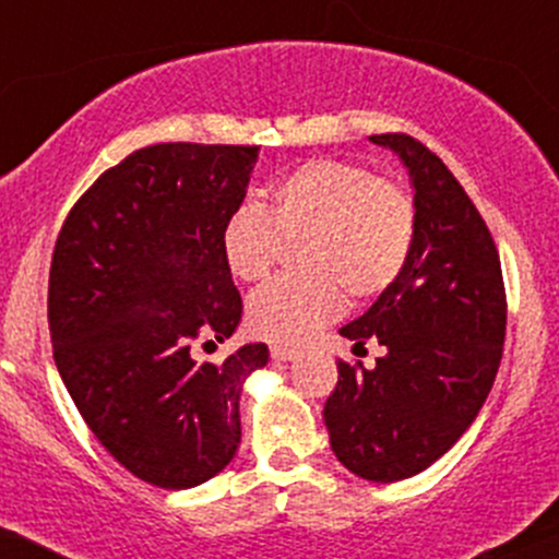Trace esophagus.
Segmentation results:
<instances>
[{
	"label": "esophagus",
	"instance_id": "34e87169",
	"mask_svg": "<svg viewBox=\"0 0 559 559\" xmlns=\"http://www.w3.org/2000/svg\"><path fill=\"white\" fill-rule=\"evenodd\" d=\"M299 349H294V347H284V345H273L270 347V358L273 360H294V358H299Z\"/></svg>",
	"mask_w": 559,
	"mask_h": 559
}]
</instances>
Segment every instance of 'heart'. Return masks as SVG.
I'll return each instance as SVG.
<instances>
[{"label": "heart", "instance_id": "obj_1", "mask_svg": "<svg viewBox=\"0 0 559 559\" xmlns=\"http://www.w3.org/2000/svg\"><path fill=\"white\" fill-rule=\"evenodd\" d=\"M416 238V201L403 182L377 177L345 158H312L270 190L267 212L243 204L225 219V265L238 281L262 284L302 241L305 275L281 278L249 299V329L270 342L297 345L331 321L342 299H373L408 265Z\"/></svg>", "mask_w": 559, "mask_h": 559}]
</instances>
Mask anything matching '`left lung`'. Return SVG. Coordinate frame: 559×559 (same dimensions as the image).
<instances>
[{
  "mask_svg": "<svg viewBox=\"0 0 559 559\" xmlns=\"http://www.w3.org/2000/svg\"><path fill=\"white\" fill-rule=\"evenodd\" d=\"M371 140L411 171L416 238L401 278L340 329L355 347L377 340L388 353L373 369L336 360L323 419L349 472L395 483L438 462L486 403L504 349L507 292L493 236L451 169L411 134Z\"/></svg>",
  "mask_w": 559,
  "mask_h": 559,
  "instance_id": "1",
  "label": "left lung"
}]
</instances>
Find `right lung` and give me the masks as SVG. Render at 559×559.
<instances>
[{"label": "right lung", "instance_id": "1", "mask_svg": "<svg viewBox=\"0 0 559 559\" xmlns=\"http://www.w3.org/2000/svg\"><path fill=\"white\" fill-rule=\"evenodd\" d=\"M257 153L204 143L134 151L84 190L55 241V366L103 449L151 486L193 488L228 467L243 379L267 364L262 342L223 364H199L190 349L228 340L241 321L219 238Z\"/></svg>", "mask_w": 559, "mask_h": 559}]
</instances>
